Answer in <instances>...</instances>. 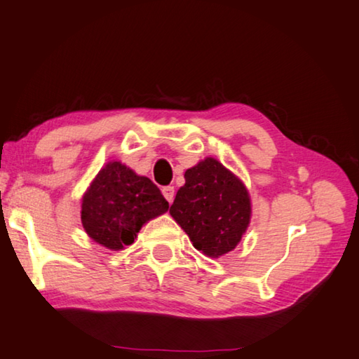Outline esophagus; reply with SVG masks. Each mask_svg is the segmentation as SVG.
Returning <instances> with one entry per match:
<instances>
[{
	"instance_id": "1",
	"label": "esophagus",
	"mask_w": 359,
	"mask_h": 359,
	"mask_svg": "<svg viewBox=\"0 0 359 359\" xmlns=\"http://www.w3.org/2000/svg\"><path fill=\"white\" fill-rule=\"evenodd\" d=\"M161 193H163V196L166 198V201L169 202V204H171L172 199H174V187H171V185L163 187L161 188Z\"/></svg>"
}]
</instances>
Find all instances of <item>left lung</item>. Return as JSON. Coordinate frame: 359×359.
Here are the masks:
<instances>
[{
  "instance_id": "1",
  "label": "left lung",
  "mask_w": 359,
  "mask_h": 359,
  "mask_svg": "<svg viewBox=\"0 0 359 359\" xmlns=\"http://www.w3.org/2000/svg\"><path fill=\"white\" fill-rule=\"evenodd\" d=\"M251 198L245 184L223 163L207 157L185 171L169 213L208 257L236 250L251 221Z\"/></svg>"
}]
</instances>
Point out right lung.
I'll return each mask as SVG.
<instances>
[{"label":"right lung","instance_id":"obj_1","mask_svg":"<svg viewBox=\"0 0 359 359\" xmlns=\"http://www.w3.org/2000/svg\"><path fill=\"white\" fill-rule=\"evenodd\" d=\"M154 182L121 161H108L81 198V223L95 243L119 251L135 242L147 221L166 213Z\"/></svg>","mask_w":359,"mask_h":359}]
</instances>
